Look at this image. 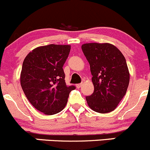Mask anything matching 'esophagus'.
<instances>
[{
    "label": "esophagus",
    "mask_w": 150,
    "mask_h": 150,
    "mask_svg": "<svg viewBox=\"0 0 150 150\" xmlns=\"http://www.w3.org/2000/svg\"><path fill=\"white\" fill-rule=\"evenodd\" d=\"M81 85H82V84H81V83H79V84H76V87L77 88H79V87H81Z\"/></svg>",
    "instance_id": "34e87169"
}]
</instances>
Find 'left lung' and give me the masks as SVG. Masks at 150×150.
<instances>
[{
	"instance_id": "left-lung-1",
	"label": "left lung",
	"mask_w": 150,
	"mask_h": 150,
	"mask_svg": "<svg viewBox=\"0 0 150 150\" xmlns=\"http://www.w3.org/2000/svg\"><path fill=\"white\" fill-rule=\"evenodd\" d=\"M81 50L90 63L94 92L86 96L87 104L98 113L115 110L125 96L130 80L125 57L108 43H89Z\"/></svg>"
}]
</instances>
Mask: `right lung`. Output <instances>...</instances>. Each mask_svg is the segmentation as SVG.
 I'll list each match as a JSON object with an SVG mask.
<instances>
[{
  "label": "right lung",
  "mask_w": 150,
  "mask_h": 150,
  "mask_svg": "<svg viewBox=\"0 0 150 150\" xmlns=\"http://www.w3.org/2000/svg\"><path fill=\"white\" fill-rule=\"evenodd\" d=\"M69 45L50 44L34 49L25 58L20 75L22 88L30 103L41 112L52 115L66 106L74 85H66L63 66Z\"/></svg>",
  "instance_id": "add662e5"
}]
</instances>
